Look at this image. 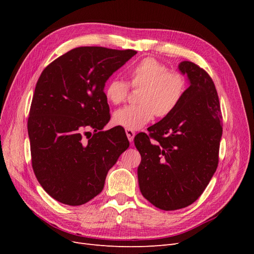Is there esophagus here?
<instances>
[{"instance_id": "34e87169", "label": "esophagus", "mask_w": 254, "mask_h": 254, "mask_svg": "<svg viewBox=\"0 0 254 254\" xmlns=\"http://www.w3.org/2000/svg\"><path fill=\"white\" fill-rule=\"evenodd\" d=\"M126 134H127V137L130 143L133 142V139H134V135H135V132L133 131V130H130V129H126Z\"/></svg>"}]
</instances>
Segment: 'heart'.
<instances>
[{
	"instance_id": "obj_1",
	"label": "heart",
	"mask_w": 254,
	"mask_h": 254,
	"mask_svg": "<svg viewBox=\"0 0 254 254\" xmlns=\"http://www.w3.org/2000/svg\"><path fill=\"white\" fill-rule=\"evenodd\" d=\"M128 82L114 77L106 84L104 93L112 105H120L128 98L130 87L139 90L137 105L126 106L114 112L115 125L125 129L137 130L155 118H166L172 114L186 95L188 82L181 72L170 70L153 57H146L130 66Z\"/></svg>"
}]
</instances>
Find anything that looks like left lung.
I'll return each instance as SVG.
<instances>
[{"instance_id":"1","label":"left lung","mask_w":254,"mask_h":254,"mask_svg":"<svg viewBox=\"0 0 254 254\" xmlns=\"http://www.w3.org/2000/svg\"><path fill=\"white\" fill-rule=\"evenodd\" d=\"M190 87L177 109L134 137L141 155L137 179L142 195L164 211L199 198L218 166L222 123L215 84L202 67L182 61Z\"/></svg>"}]
</instances>
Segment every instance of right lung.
I'll use <instances>...</instances> for the list:
<instances>
[{"mask_svg": "<svg viewBox=\"0 0 254 254\" xmlns=\"http://www.w3.org/2000/svg\"><path fill=\"white\" fill-rule=\"evenodd\" d=\"M135 54L133 50L80 47L42 71L27 130L34 173L55 200L81 205L93 199L129 147L125 130L114 127L102 131L110 121L104 87Z\"/></svg>", "mask_w": 254, "mask_h": 254, "instance_id": "right-lung-1", "label": "right lung"}]
</instances>
